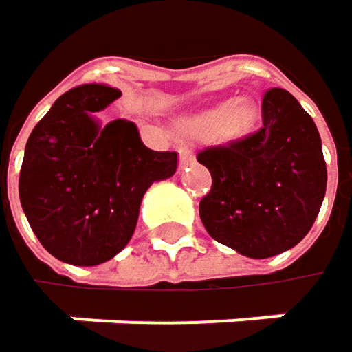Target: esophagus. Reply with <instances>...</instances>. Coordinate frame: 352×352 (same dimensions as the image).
Masks as SVG:
<instances>
[{"instance_id":"esophagus-1","label":"esophagus","mask_w":352,"mask_h":352,"mask_svg":"<svg viewBox=\"0 0 352 352\" xmlns=\"http://www.w3.org/2000/svg\"><path fill=\"white\" fill-rule=\"evenodd\" d=\"M178 154H180V164H182V166L195 162V152H192L188 146H180V148H178Z\"/></svg>"}]
</instances>
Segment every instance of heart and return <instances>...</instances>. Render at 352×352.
<instances>
[{
  "label": "heart",
  "mask_w": 352,
  "mask_h": 352,
  "mask_svg": "<svg viewBox=\"0 0 352 352\" xmlns=\"http://www.w3.org/2000/svg\"><path fill=\"white\" fill-rule=\"evenodd\" d=\"M257 121V109L251 101H223L219 105L192 113L184 125L195 135H217L223 142L247 135Z\"/></svg>",
  "instance_id": "heart-1"
}]
</instances>
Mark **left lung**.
I'll return each instance as SVG.
<instances>
[{"mask_svg": "<svg viewBox=\"0 0 352 352\" xmlns=\"http://www.w3.org/2000/svg\"><path fill=\"white\" fill-rule=\"evenodd\" d=\"M263 125L197 160L212 176L198 212L204 229L245 257L284 253L312 229L327 192V162L312 117L287 93L270 89Z\"/></svg>", "mask_w": 352, "mask_h": 352, "instance_id": "8db88e82", "label": "left lung"}]
</instances>
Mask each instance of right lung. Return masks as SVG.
Listing matches in <instances>:
<instances>
[{
  "label": "right lung",
  "mask_w": 352,
  "mask_h": 352,
  "mask_svg": "<svg viewBox=\"0 0 352 352\" xmlns=\"http://www.w3.org/2000/svg\"><path fill=\"white\" fill-rule=\"evenodd\" d=\"M121 91L80 85L56 99L25 144L20 200L32 231L56 259L99 265L131 239L155 180L176 172V152H154L131 121L101 127L93 113Z\"/></svg>",
  "instance_id": "right-lung-1"
}]
</instances>
